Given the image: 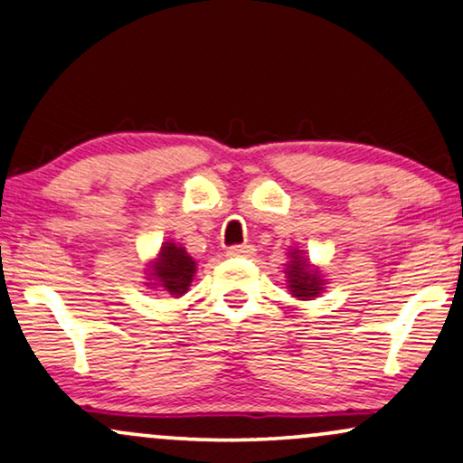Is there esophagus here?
<instances>
[{"label": "esophagus", "mask_w": 463, "mask_h": 463, "mask_svg": "<svg viewBox=\"0 0 463 463\" xmlns=\"http://www.w3.org/2000/svg\"><path fill=\"white\" fill-rule=\"evenodd\" d=\"M226 256H231V259H237V256L248 259V256H254V248L252 246H232L226 250Z\"/></svg>", "instance_id": "obj_1"}]
</instances>
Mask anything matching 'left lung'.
Listing matches in <instances>:
<instances>
[{
  "mask_svg": "<svg viewBox=\"0 0 463 463\" xmlns=\"http://www.w3.org/2000/svg\"><path fill=\"white\" fill-rule=\"evenodd\" d=\"M291 260L287 263V285L293 298L298 299H310L317 298L323 288H326V280H323L321 271L310 265L302 250H293L288 252Z\"/></svg>",
  "mask_w": 463,
  "mask_h": 463,
  "instance_id": "1",
  "label": "left lung"
}]
</instances>
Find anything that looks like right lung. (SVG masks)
I'll use <instances>...</instances> for the list:
<instances>
[{"instance_id": "right-lung-1", "label": "right lung", "mask_w": 463, "mask_h": 463, "mask_svg": "<svg viewBox=\"0 0 463 463\" xmlns=\"http://www.w3.org/2000/svg\"><path fill=\"white\" fill-rule=\"evenodd\" d=\"M196 274V260L187 254V250L176 243L165 241L161 246L157 259L148 265V287H159L172 298H181L187 293Z\"/></svg>"}]
</instances>
